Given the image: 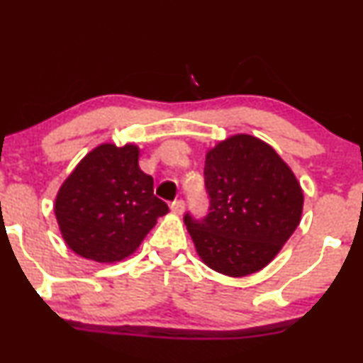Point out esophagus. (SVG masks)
I'll list each match as a JSON object with an SVG mask.
<instances>
[{
  "label": "esophagus",
  "instance_id": "1",
  "mask_svg": "<svg viewBox=\"0 0 363 363\" xmlns=\"http://www.w3.org/2000/svg\"><path fill=\"white\" fill-rule=\"evenodd\" d=\"M186 209V203L182 199H176L174 203H170V211L174 213V215H182Z\"/></svg>",
  "mask_w": 363,
  "mask_h": 363
}]
</instances>
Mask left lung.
<instances>
[{
    "instance_id": "left-lung-1",
    "label": "left lung",
    "mask_w": 363,
    "mask_h": 363,
    "mask_svg": "<svg viewBox=\"0 0 363 363\" xmlns=\"http://www.w3.org/2000/svg\"><path fill=\"white\" fill-rule=\"evenodd\" d=\"M204 184L209 215L184 216L199 259L228 277L259 272L301 221L304 194L294 172L264 140L238 133L208 150Z\"/></svg>"
}]
</instances>
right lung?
Here are the masks:
<instances>
[{"label":"right lung","mask_w":363,"mask_h":363,"mask_svg":"<svg viewBox=\"0 0 363 363\" xmlns=\"http://www.w3.org/2000/svg\"><path fill=\"white\" fill-rule=\"evenodd\" d=\"M135 143H101L69 174L54 213L74 253L99 264L125 260L169 208L154 194V179L138 165Z\"/></svg>","instance_id":"add662e5"}]
</instances>
